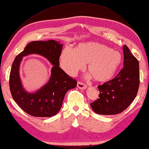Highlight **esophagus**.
Segmentation results:
<instances>
[{"label":"esophagus","instance_id":"34e87169","mask_svg":"<svg viewBox=\"0 0 149 149\" xmlns=\"http://www.w3.org/2000/svg\"><path fill=\"white\" fill-rule=\"evenodd\" d=\"M77 86H78V88H79V89H85L86 87H87V86L85 84V83H82V82H81V81H78V83H77Z\"/></svg>","mask_w":149,"mask_h":149}]
</instances>
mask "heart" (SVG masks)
<instances>
[{"label":"heart","mask_w":149,"mask_h":149,"mask_svg":"<svg viewBox=\"0 0 149 149\" xmlns=\"http://www.w3.org/2000/svg\"><path fill=\"white\" fill-rule=\"evenodd\" d=\"M122 62L117 50L95 42L81 43L75 50L66 47L60 56V64L70 75H74L88 63V71L97 81H106L114 77Z\"/></svg>","instance_id":"1"}]
</instances>
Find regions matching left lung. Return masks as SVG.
Wrapping results in <instances>:
<instances>
[{"mask_svg":"<svg viewBox=\"0 0 149 149\" xmlns=\"http://www.w3.org/2000/svg\"><path fill=\"white\" fill-rule=\"evenodd\" d=\"M123 68L116 77L99 85V99L90 104L93 111L101 115H114L124 111L135 99L140 85L139 61L123 46Z\"/></svg>","mask_w":149,"mask_h":149,"instance_id":"left-lung-1","label":"left lung"}]
</instances>
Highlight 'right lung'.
<instances>
[{"mask_svg":"<svg viewBox=\"0 0 149 149\" xmlns=\"http://www.w3.org/2000/svg\"><path fill=\"white\" fill-rule=\"evenodd\" d=\"M63 44L53 40L29 43L18 54L12 65L9 87L14 100L22 109L35 117H51L61 109L65 94L77 85V79L67 74L59 67ZM37 53L47 58L53 65L49 82L33 94L26 92L21 85L19 69L22 57Z\"/></svg>","mask_w":149,"mask_h":149,"instance_id":"right-lung-1","label":"right lung"}]
</instances>
